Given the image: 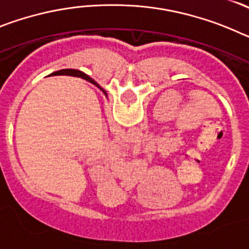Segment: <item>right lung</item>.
Here are the masks:
<instances>
[{
	"mask_svg": "<svg viewBox=\"0 0 249 249\" xmlns=\"http://www.w3.org/2000/svg\"><path fill=\"white\" fill-rule=\"evenodd\" d=\"M58 72H59V73H67V74H70V76L81 77V78H83V80L89 81V82H91V83H93V85L97 86L98 89H101V87L97 85V83L94 82V81L92 80V78H89V76H87V74H86V73H83L82 71H78V70H61V71H58Z\"/></svg>",
	"mask_w": 249,
	"mask_h": 249,
	"instance_id": "1",
	"label": "right lung"
}]
</instances>
